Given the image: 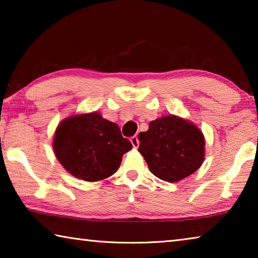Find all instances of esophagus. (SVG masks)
<instances>
[{"mask_svg":"<svg viewBox=\"0 0 258 258\" xmlns=\"http://www.w3.org/2000/svg\"><path fill=\"white\" fill-rule=\"evenodd\" d=\"M130 141H131V143H132V146H133L134 149H137V148H138L139 145H140V141H139V139H138L137 135H134V137L131 138Z\"/></svg>","mask_w":258,"mask_h":258,"instance_id":"esophagus-1","label":"esophagus"}]
</instances>
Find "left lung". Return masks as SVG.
I'll use <instances>...</instances> for the list:
<instances>
[{
    "label": "left lung",
    "instance_id": "left-lung-1",
    "mask_svg": "<svg viewBox=\"0 0 258 258\" xmlns=\"http://www.w3.org/2000/svg\"><path fill=\"white\" fill-rule=\"evenodd\" d=\"M139 151L155 176L177 182L191 175L205 158V138L189 120L169 115L150 121L149 130L139 134Z\"/></svg>",
    "mask_w": 258,
    "mask_h": 258
}]
</instances>
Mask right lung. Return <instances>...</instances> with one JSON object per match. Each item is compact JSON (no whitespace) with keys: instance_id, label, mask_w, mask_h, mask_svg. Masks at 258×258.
<instances>
[{"instance_id":"add662e5","label":"right lung","mask_w":258,"mask_h":258,"mask_svg":"<svg viewBox=\"0 0 258 258\" xmlns=\"http://www.w3.org/2000/svg\"><path fill=\"white\" fill-rule=\"evenodd\" d=\"M132 149L118 126L97 111L74 115L55 130L53 150L56 159L77 178L97 182L119 168L123 155Z\"/></svg>"}]
</instances>
